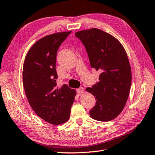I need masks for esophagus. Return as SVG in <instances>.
Returning <instances> with one entry per match:
<instances>
[{
	"label": "esophagus",
	"mask_w": 155,
	"mask_h": 155,
	"mask_svg": "<svg viewBox=\"0 0 155 155\" xmlns=\"http://www.w3.org/2000/svg\"><path fill=\"white\" fill-rule=\"evenodd\" d=\"M84 91V89L83 87H80V88H78L77 89V92H78V94H83Z\"/></svg>",
	"instance_id": "34e87169"
}]
</instances>
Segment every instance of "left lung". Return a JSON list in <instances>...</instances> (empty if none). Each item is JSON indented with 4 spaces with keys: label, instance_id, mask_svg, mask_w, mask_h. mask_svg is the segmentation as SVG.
Returning <instances> with one entry per match:
<instances>
[{
    "label": "left lung",
    "instance_id": "1",
    "mask_svg": "<svg viewBox=\"0 0 155 155\" xmlns=\"http://www.w3.org/2000/svg\"><path fill=\"white\" fill-rule=\"evenodd\" d=\"M85 46L91 67L101 72L99 81L86 88L95 98L89 115L99 121H109L123 111L131 84V70L124 48L111 34L97 28L75 33Z\"/></svg>",
    "mask_w": 155,
    "mask_h": 155
}]
</instances>
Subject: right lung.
Listing matches in <instances>:
<instances>
[{
  "instance_id": "obj_1",
  "label": "right lung",
  "mask_w": 155,
  "mask_h": 155,
  "mask_svg": "<svg viewBox=\"0 0 155 155\" xmlns=\"http://www.w3.org/2000/svg\"><path fill=\"white\" fill-rule=\"evenodd\" d=\"M71 32L55 33L38 40L23 65V86L31 107L41 119L55 125L68 121L76 95L68 85L58 88L56 83L57 51Z\"/></svg>"
}]
</instances>
